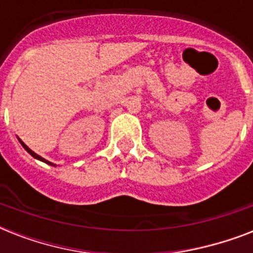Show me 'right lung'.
I'll list each match as a JSON object with an SVG mask.
<instances>
[{"label": "right lung", "mask_w": 253, "mask_h": 253, "mask_svg": "<svg viewBox=\"0 0 253 253\" xmlns=\"http://www.w3.org/2000/svg\"><path fill=\"white\" fill-rule=\"evenodd\" d=\"M18 140H19V143H21V144H22V147H23V148H25V150L27 151V152H29V154L31 155V156H33V158L38 159V160H41V162L45 163V164H48V166H53V167H56V166H55V164H52V163H51V162H48V160H45V159H43V158H42V156H39V155H37V154H35V152H34V151H31V150H30L29 147L26 146L25 143L22 142L21 139H18Z\"/></svg>", "instance_id": "1"}]
</instances>
